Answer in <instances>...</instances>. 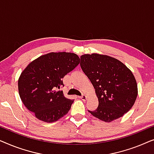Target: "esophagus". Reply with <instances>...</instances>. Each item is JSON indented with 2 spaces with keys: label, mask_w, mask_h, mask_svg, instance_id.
Wrapping results in <instances>:
<instances>
[{
  "label": "esophagus",
  "mask_w": 154,
  "mask_h": 154,
  "mask_svg": "<svg viewBox=\"0 0 154 154\" xmlns=\"http://www.w3.org/2000/svg\"><path fill=\"white\" fill-rule=\"evenodd\" d=\"M80 98H81V100L83 101H85L86 100H87V97H86V95H85V94H83V95L80 97Z\"/></svg>",
  "instance_id": "1"
}]
</instances>
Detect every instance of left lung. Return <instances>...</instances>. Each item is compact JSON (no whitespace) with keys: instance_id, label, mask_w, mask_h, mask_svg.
Wrapping results in <instances>:
<instances>
[{"instance_id":"1","label":"left lung","mask_w":154,"mask_h":154,"mask_svg":"<svg viewBox=\"0 0 154 154\" xmlns=\"http://www.w3.org/2000/svg\"><path fill=\"white\" fill-rule=\"evenodd\" d=\"M81 67L92 85L99 100L94 117L111 122L128 112L137 96V85L132 71L116 59L99 54H83Z\"/></svg>"}]
</instances>
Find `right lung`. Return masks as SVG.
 Instances as JSON below:
<instances>
[{"instance_id":"add662e5","label":"right lung","mask_w":154,"mask_h":154,"mask_svg":"<svg viewBox=\"0 0 154 154\" xmlns=\"http://www.w3.org/2000/svg\"><path fill=\"white\" fill-rule=\"evenodd\" d=\"M80 63L77 54L51 52L31 62L21 73L19 93L23 104L42 121L52 123L66 115L73 100L64 97L62 79Z\"/></svg>"}]
</instances>
